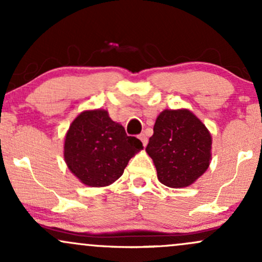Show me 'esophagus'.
Segmentation results:
<instances>
[{
  "mask_svg": "<svg viewBox=\"0 0 262 262\" xmlns=\"http://www.w3.org/2000/svg\"><path fill=\"white\" fill-rule=\"evenodd\" d=\"M139 139L141 140V143H143V145L146 146V144H148V137H146V134L141 133V134L139 135Z\"/></svg>",
  "mask_w": 262,
  "mask_h": 262,
  "instance_id": "34e87169",
  "label": "esophagus"
}]
</instances>
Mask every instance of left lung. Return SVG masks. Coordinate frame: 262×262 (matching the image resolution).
Instances as JSON below:
<instances>
[{"label":"left lung","instance_id":"obj_1","mask_svg":"<svg viewBox=\"0 0 262 262\" xmlns=\"http://www.w3.org/2000/svg\"><path fill=\"white\" fill-rule=\"evenodd\" d=\"M212 138L208 129L187 110L159 114L146 152L165 186L186 187L208 169Z\"/></svg>","mask_w":262,"mask_h":262}]
</instances>
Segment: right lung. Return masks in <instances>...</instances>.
<instances>
[{
    "label": "right lung",
    "mask_w": 262,
    "mask_h": 262,
    "mask_svg": "<svg viewBox=\"0 0 262 262\" xmlns=\"http://www.w3.org/2000/svg\"><path fill=\"white\" fill-rule=\"evenodd\" d=\"M141 149V141L128 137L107 111H85L75 118L66 133L64 158L81 182L102 187L118 180L130 158Z\"/></svg>",
    "instance_id": "1"
}]
</instances>
